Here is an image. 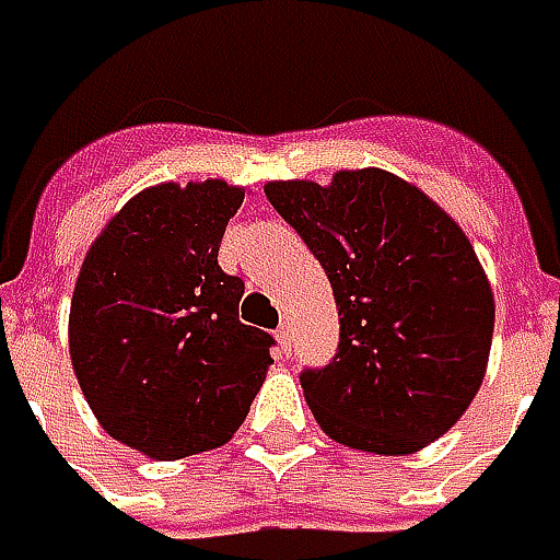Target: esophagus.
Returning a JSON list of instances; mask_svg holds the SVG:
<instances>
[{
  "instance_id": "1",
  "label": "esophagus",
  "mask_w": 560,
  "mask_h": 560,
  "mask_svg": "<svg viewBox=\"0 0 560 560\" xmlns=\"http://www.w3.org/2000/svg\"><path fill=\"white\" fill-rule=\"evenodd\" d=\"M277 343L283 347V352L293 350V327H290V322L280 324V330H277Z\"/></svg>"
}]
</instances>
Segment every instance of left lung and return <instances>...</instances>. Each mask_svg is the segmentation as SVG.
<instances>
[{
  "instance_id": "obj_1",
  "label": "left lung",
  "mask_w": 560,
  "mask_h": 560,
  "mask_svg": "<svg viewBox=\"0 0 560 560\" xmlns=\"http://www.w3.org/2000/svg\"><path fill=\"white\" fill-rule=\"evenodd\" d=\"M273 210L322 261L340 347L302 390L334 441L404 457L454 429L486 377L494 295L469 238L432 198L387 170L327 185L267 183Z\"/></svg>"
}]
</instances>
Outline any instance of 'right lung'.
<instances>
[{
  "label": "right lung",
  "mask_w": 560,
  "mask_h": 560,
  "mask_svg": "<svg viewBox=\"0 0 560 560\" xmlns=\"http://www.w3.org/2000/svg\"><path fill=\"white\" fill-rule=\"evenodd\" d=\"M245 188L160 183L119 210L74 280L69 352L103 432L154 460L226 444L265 384L273 337L238 322L217 265Z\"/></svg>",
  "instance_id": "obj_1"
}]
</instances>
